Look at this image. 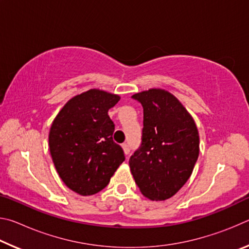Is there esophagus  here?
<instances>
[{
	"instance_id": "obj_1",
	"label": "esophagus",
	"mask_w": 249,
	"mask_h": 249,
	"mask_svg": "<svg viewBox=\"0 0 249 249\" xmlns=\"http://www.w3.org/2000/svg\"><path fill=\"white\" fill-rule=\"evenodd\" d=\"M122 147H123L124 153H125L126 155H128V154H129V151H130V148H129V145L127 144V142H124V144L122 145Z\"/></svg>"
}]
</instances>
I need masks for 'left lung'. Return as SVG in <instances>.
I'll use <instances>...</instances> for the list:
<instances>
[{"label": "left lung", "mask_w": 249, "mask_h": 249, "mask_svg": "<svg viewBox=\"0 0 249 249\" xmlns=\"http://www.w3.org/2000/svg\"><path fill=\"white\" fill-rule=\"evenodd\" d=\"M132 98L144 109L141 146L128 161L135 183L150 200L169 199L190 178L199 157L196 123L165 90L150 89Z\"/></svg>", "instance_id": "obj_1"}]
</instances>
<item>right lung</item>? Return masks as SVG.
I'll return each instance as SVG.
<instances>
[{"label": "right lung", "mask_w": 249, "mask_h": 249, "mask_svg": "<svg viewBox=\"0 0 249 249\" xmlns=\"http://www.w3.org/2000/svg\"><path fill=\"white\" fill-rule=\"evenodd\" d=\"M120 96L92 89L68 101L49 132V149L59 177L71 190L92 196L108 184L125 160L113 141L115 125L107 114Z\"/></svg>", "instance_id": "1"}]
</instances>
